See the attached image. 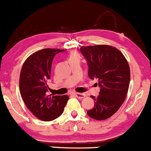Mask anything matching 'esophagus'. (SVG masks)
Returning <instances> with one entry per match:
<instances>
[{"instance_id":"1","label":"esophagus","mask_w":151,"mask_h":151,"mask_svg":"<svg viewBox=\"0 0 151 151\" xmlns=\"http://www.w3.org/2000/svg\"><path fill=\"white\" fill-rule=\"evenodd\" d=\"M74 95H75L78 99H83L86 96V95L84 94V93H74Z\"/></svg>"}]
</instances>
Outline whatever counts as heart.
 <instances>
[{"label":"heart","mask_w":151,"mask_h":151,"mask_svg":"<svg viewBox=\"0 0 151 151\" xmlns=\"http://www.w3.org/2000/svg\"><path fill=\"white\" fill-rule=\"evenodd\" d=\"M80 60V56H79V54H77L76 52L71 54L70 59H69V61H70V60Z\"/></svg>","instance_id":"heart-1"}]
</instances>
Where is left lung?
<instances>
[{"instance_id":"left-lung-1","label":"left lung","mask_w":151,"mask_h":151,"mask_svg":"<svg viewBox=\"0 0 151 151\" xmlns=\"http://www.w3.org/2000/svg\"><path fill=\"white\" fill-rule=\"evenodd\" d=\"M86 58L90 79H97L100 92L94 100V107L87 111L88 116L96 120H105L113 116L123 104L130 83V68L122 53L106 45L81 47Z\"/></svg>"}]
</instances>
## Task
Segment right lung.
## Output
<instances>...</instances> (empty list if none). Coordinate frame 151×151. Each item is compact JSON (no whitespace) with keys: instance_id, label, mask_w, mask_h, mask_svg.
<instances>
[{"instance_id":"right-lung-1","label":"right lung","mask_w":151,"mask_h":151,"mask_svg":"<svg viewBox=\"0 0 151 151\" xmlns=\"http://www.w3.org/2000/svg\"><path fill=\"white\" fill-rule=\"evenodd\" d=\"M64 50L47 48L29 56L20 74V94L27 109L35 116L44 121L58 118L63 112L68 96L48 94L52 62L55 55Z\"/></svg>"}]
</instances>
